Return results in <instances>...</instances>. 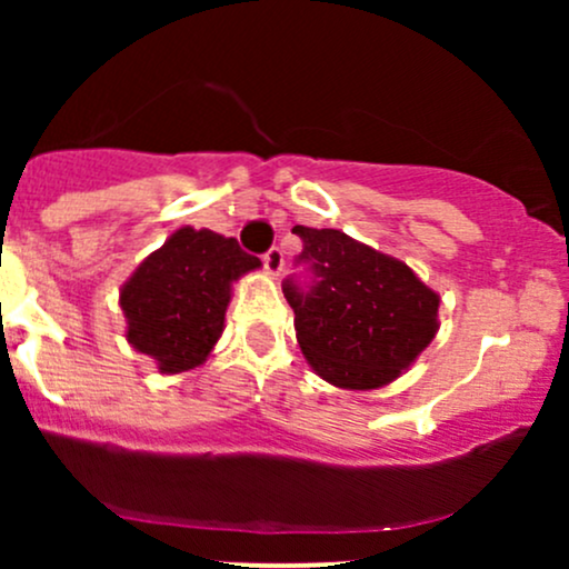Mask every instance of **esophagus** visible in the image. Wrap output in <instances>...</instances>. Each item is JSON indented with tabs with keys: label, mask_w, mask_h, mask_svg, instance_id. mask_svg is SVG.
Wrapping results in <instances>:
<instances>
[{
	"label": "esophagus",
	"mask_w": 569,
	"mask_h": 569,
	"mask_svg": "<svg viewBox=\"0 0 569 569\" xmlns=\"http://www.w3.org/2000/svg\"><path fill=\"white\" fill-rule=\"evenodd\" d=\"M264 270L270 278L280 276V270H283V253H280V248H270L264 253Z\"/></svg>",
	"instance_id": "esophagus-1"
}]
</instances>
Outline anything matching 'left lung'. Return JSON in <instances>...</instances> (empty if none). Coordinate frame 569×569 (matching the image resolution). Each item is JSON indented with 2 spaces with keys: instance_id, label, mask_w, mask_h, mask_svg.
<instances>
[{
  "instance_id": "1",
  "label": "left lung",
  "mask_w": 569,
  "mask_h": 569,
  "mask_svg": "<svg viewBox=\"0 0 569 569\" xmlns=\"http://www.w3.org/2000/svg\"><path fill=\"white\" fill-rule=\"evenodd\" d=\"M316 286L286 280L302 356L321 380L345 390L396 382L439 335L441 297L407 262L342 230L297 224Z\"/></svg>"
}]
</instances>
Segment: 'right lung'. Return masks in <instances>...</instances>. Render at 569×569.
I'll use <instances>...</instances> for the list:
<instances>
[{"label":"right lung","mask_w":569,"mask_h":569,"mask_svg":"<svg viewBox=\"0 0 569 569\" xmlns=\"http://www.w3.org/2000/svg\"><path fill=\"white\" fill-rule=\"evenodd\" d=\"M262 262L234 238L179 227L120 286L126 339L160 375H187L211 358L232 286Z\"/></svg>","instance_id":"1"}]
</instances>
